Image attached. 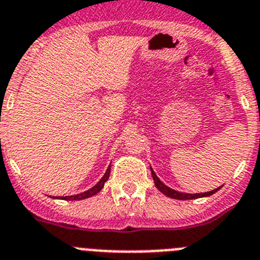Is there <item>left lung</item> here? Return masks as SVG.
<instances>
[{"mask_svg":"<svg viewBox=\"0 0 260 260\" xmlns=\"http://www.w3.org/2000/svg\"><path fill=\"white\" fill-rule=\"evenodd\" d=\"M151 170V176H153L154 182H155V186L159 191H162L165 196L170 198H174V200H180V201H184V200H196V198H202V197H209V196H212L214 193H216L219 189L221 188H216L211 191H206V193H196V194H189V193H181V191H177L175 189H171L168 188L167 185H165L160 180L158 179V176L155 175V172L153 171V168L150 167Z\"/></svg>","mask_w":260,"mask_h":260,"instance_id":"left-lung-1","label":"left lung"}]
</instances>
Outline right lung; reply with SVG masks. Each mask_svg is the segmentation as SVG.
Returning <instances> with one entry per match:
<instances>
[{"label":"right lung","instance_id":"obj_1","mask_svg":"<svg viewBox=\"0 0 260 260\" xmlns=\"http://www.w3.org/2000/svg\"><path fill=\"white\" fill-rule=\"evenodd\" d=\"M110 167H111V166H109V168L106 170V172H105V175L102 176V179L100 180V181H98L97 184L93 186V188H90L89 190L83 191V193H79V194H75V196H67V197H55V198H62V200H66V201H80V200H85V198L92 197V196H95L98 191L102 190V188H104V185H105V182L109 180L110 170H111Z\"/></svg>","mask_w":260,"mask_h":260}]
</instances>
